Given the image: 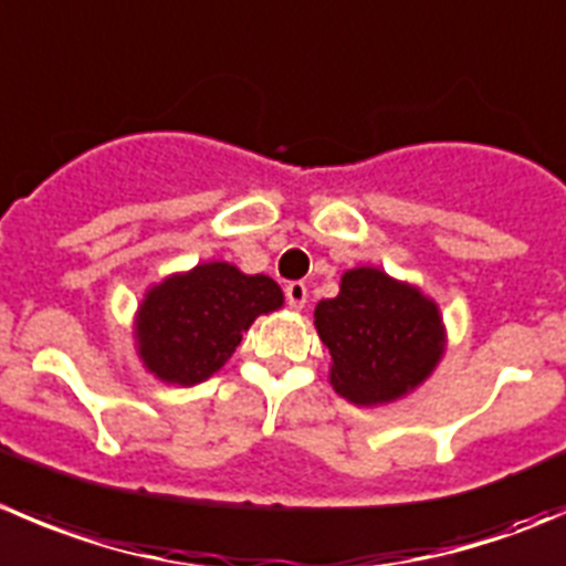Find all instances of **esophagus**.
<instances>
[{
    "label": "esophagus",
    "mask_w": 566,
    "mask_h": 566,
    "mask_svg": "<svg viewBox=\"0 0 566 566\" xmlns=\"http://www.w3.org/2000/svg\"><path fill=\"white\" fill-rule=\"evenodd\" d=\"M284 295H287V304L290 310H304L306 304V284L304 282H290L287 287H284Z\"/></svg>",
    "instance_id": "1"
}]
</instances>
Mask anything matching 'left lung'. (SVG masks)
Segmentation results:
<instances>
[{"mask_svg":"<svg viewBox=\"0 0 566 566\" xmlns=\"http://www.w3.org/2000/svg\"><path fill=\"white\" fill-rule=\"evenodd\" d=\"M317 337L332 354L328 381L356 406L415 392L446 354V323L434 298L381 268H350L339 293L315 306Z\"/></svg>","mask_w":566,"mask_h":566,"instance_id":"1","label":"left lung"}]
</instances>
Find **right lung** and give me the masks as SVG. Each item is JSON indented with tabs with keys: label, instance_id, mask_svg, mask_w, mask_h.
I'll use <instances>...</instances> for the list:
<instances>
[{
	"label": "right lung",
	"instance_id": "right-lung-1",
	"mask_svg": "<svg viewBox=\"0 0 566 566\" xmlns=\"http://www.w3.org/2000/svg\"><path fill=\"white\" fill-rule=\"evenodd\" d=\"M282 304V287L265 273L201 262L146 290L135 312L137 356L160 381L193 387L227 365L256 317Z\"/></svg>",
	"mask_w": 566,
	"mask_h": 566
}]
</instances>
